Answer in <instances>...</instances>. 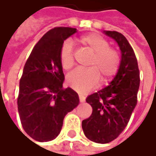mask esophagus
<instances>
[{
    "mask_svg": "<svg viewBox=\"0 0 156 156\" xmlns=\"http://www.w3.org/2000/svg\"><path fill=\"white\" fill-rule=\"evenodd\" d=\"M78 97H79V101H80L81 103H82V102H85V97H83V96H80V95H79Z\"/></svg>",
    "mask_w": 156,
    "mask_h": 156,
    "instance_id": "esophagus-1",
    "label": "esophagus"
}]
</instances>
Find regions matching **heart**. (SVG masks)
Segmentation results:
<instances>
[{"label": "heart", "mask_w": 156, "mask_h": 156, "mask_svg": "<svg viewBox=\"0 0 156 156\" xmlns=\"http://www.w3.org/2000/svg\"><path fill=\"white\" fill-rule=\"evenodd\" d=\"M79 43L93 52L88 69H78L67 77L68 85L79 93H86L98 86L100 77L103 82L114 78L120 68V55L114 48L109 47L108 40L96 33H89L78 39ZM59 58L64 69L74 66V49L70 41L63 42L59 50Z\"/></svg>", "instance_id": "heart-1"}]
</instances>
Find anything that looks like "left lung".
<instances>
[{"instance_id": "8db88e82", "label": "left lung", "mask_w": 156, "mask_h": 156, "mask_svg": "<svg viewBox=\"0 0 156 156\" xmlns=\"http://www.w3.org/2000/svg\"><path fill=\"white\" fill-rule=\"evenodd\" d=\"M121 50L120 68L108 87L89 95L86 101L92 107L91 115L82 121L85 136L89 140L107 144L115 140L127 126L137 104L140 72L133 48L117 31H105Z\"/></svg>"}]
</instances>
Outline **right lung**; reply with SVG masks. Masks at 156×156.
Here are the masks:
<instances>
[{
    "instance_id": "obj_1",
    "label": "right lung",
    "mask_w": 156,
    "mask_h": 156,
    "mask_svg": "<svg viewBox=\"0 0 156 156\" xmlns=\"http://www.w3.org/2000/svg\"><path fill=\"white\" fill-rule=\"evenodd\" d=\"M76 31L77 29L69 27L48 30L34 46L23 68L18 111L24 131L33 140L55 139L65 115L79 103L77 92L63 87L65 77L59 58L64 41Z\"/></svg>"
}]
</instances>
